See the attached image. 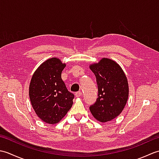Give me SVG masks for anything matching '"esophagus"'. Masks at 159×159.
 Instances as JSON below:
<instances>
[{
    "mask_svg": "<svg viewBox=\"0 0 159 159\" xmlns=\"http://www.w3.org/2000/svg\"><path fill=\"white\" fill-rule=\"evenodd\" d=\"M75 96L76 98H79L80 96H82V92H78L75 93Z\"/></svg>",
    "mask_w": 159,
    "mask_h": 159,
    "instance_id": "esophagus-1",
    "label": "esophagus"
}]
</instances>
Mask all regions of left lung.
<instances>
[{"label": "left lung", "instance_id": "obj_1", "mask_svg": "<svg viewBox=\"0 0 159 159\" xmlns=\"http://www.w3.org/2000/svg\"><path fill=\"white\" fill-rule=\"evenodd\" d=\"M89 68L95 74L98 89V97L89 110L96 120L107 122L126 106L129 93L127 77L119 64L108 58L91 64Z\"/></svg>", "mask_w": 159, "mask_h": 159}]
</instances>
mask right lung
<instances>
[{"label": "right lung", "instance_id": "obj_1", "mask_svg": "<svg viewBox=\"0 0 159 159\" xmlns=\"http://www.w3.org/2000/svg\"><path fill=\"white\" fill-rule=\"evenodd\" d=\"M66 64L59 58L46 60L33 73L29 93L37 116L49 124L59 123L73 104L74 94L68 92L61 79Z\"/></svg>", "mask_w": 159, "mask_h": 159}]
</instances>
